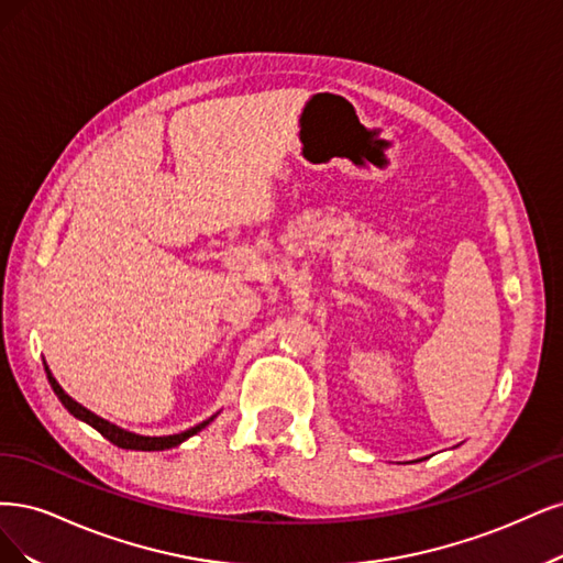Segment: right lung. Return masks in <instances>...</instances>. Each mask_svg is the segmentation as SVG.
I'll use <instances>...</instances> for the list:
<instances>
[{
	"label": "right lung",
	"mask_w": 563,
	"mask_h": 563,
	"mask_svg": "<svg viewBox=\"0 0 563 563\" xmlns=\"http://www.w3.org/2000/svg\"><path fill=\"white\" fill-rule=\"evenodd\" d=\"M44 369H46L48 384H51L53 393L58 395V400L63 402V407H65L71 416H75V419L88 423L90 428H96L104 440H110L112 444H117V446H121V449H133V451H166V449L179 446L183 442H187L189 438H194L196 432H201L206 426H210V423L217 419V413H220V411L212 413L210 419H206L203 423H198V426H194V428H189V430H185V432L163 434V438H150V434H137V432H131V430H123V428L110 423L107 419H100L98 413L86 409V407L79 405L77 400H71V397L60 388L56 376L51 374V369H48V365H46V360H44Z\"/></svg>",
	"instance_id": "right-lung-1"
}]
</instances>
